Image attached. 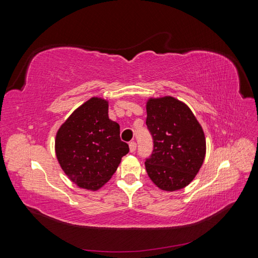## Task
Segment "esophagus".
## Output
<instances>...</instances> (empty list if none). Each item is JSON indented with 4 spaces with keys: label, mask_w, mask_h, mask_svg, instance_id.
<instances>
[{
    "label": "esophagus",
    "mask_w": 258,
    "mask_h": 258,
    "mask_svg": "<svg viewBox=\"0 0 258 258\" xmlns=\"http://www.w3.org/2000/svg\"><path fill=\"white\" fill-rule=\"evenodd\" d=\"M129 148H130V152L131 153H135L137 150V143L135 141H132L129 143Z\"/></svg>",
    "instance_id": "34e87169"
}]
</instances>
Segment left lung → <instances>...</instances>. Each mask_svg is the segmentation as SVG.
<instances>
[{"mask_svg": "<svg viewBox=\"0 0 258 258\" xmlns=\"http://www.w3.org/2000/svg\"><path fill=\"white\" fill-rule=\"evenodd\" d=\"M146 113V126L154 141L153 153L145 161L147 174L162 190L182 189L204 163V130L190 108L173 97L151 98Z\"/></svg>", "mask_w": 258, "mask_h": 258, "instance_id": "8db88e82", "label": "left lung"}]
</instances>
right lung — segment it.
I'll return each instance as SVG.
<instances>
[{
	"instance_id": "obj_1",
	"label": "right lung",
	"mask_w": 258,
	"mask_h": 258,
	"mask_svg": "<svg viewBox=\"0 0 258 258\" xmlns=\"http://www.w3.org/2000/svg\"><path fill=\"white\" fill-rule=\"evenodd\" d=\"M62 170L82 188L97 190L112 177L129 146L108 118L107 101L93 97L72 113L56 136Z\"/></svg>"
}]
</instances>
